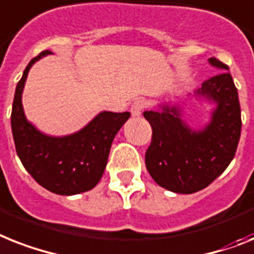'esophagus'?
<instances>
[{"mask_svg":"<svg viewBox=\"0 0 254 254\" xmlns=\"http://www.w3.org/2000/svg\"><path fill=\"white\" fill-rule=\"evenodd\" d=\"M145 106L146 102L144 101V100H141V98L136 100V101H133V104L131 105V114L133 115V117H140L142 110L145 109Z\"/></svg>","mask_w":254,"mask_h":254,"instance_id":"obj_1","label":"esophagus"}]
</instances>
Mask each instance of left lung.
<instances>
[{"label":"left lung","mask_w":254,"mask_h":254,"mask_svg":"<svg viewBox=\"0 0 254 254\" xmlns=\"http://www.w3.org/2000/svg\"><path fill=\"white\" fill-rule=\"evenodd\" d=\"M221 70L202 81L200 93L217 102L211 123L202 131H190L175 108L144 112L152 127V141L145 153V165L158 186L177 193H194L221 175L235 157L242 112L228 66L211 57Z\"/></svg>","instance_id":"1"}]
</instances>
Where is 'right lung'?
<instances>
[{
  "label": "right lung",
  "mask_w": 254,
  "mask_h": 254,
  "mask_svg": "<svg viewBox=\"0 0 254 254\" xmlns=\"http://www.w3.org/2000/svg\"><path fill=\"white\" fill-rule=\"evenodd\" d=\"M50 53L44 50L31 60L18 81L11 110L12 137L31 177L53 193L70 196L92 190L100 182L114 136L129 113L104 112L81 131L66 137H49L37 131L24 117L22 92L31 66Z\"/></svg>",
  "instance_id": "1"
}]
</instances>
